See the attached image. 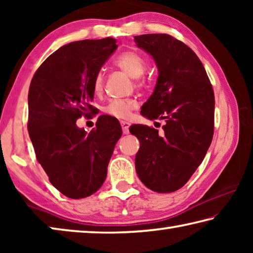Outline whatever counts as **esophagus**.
Segmentation results:
<instances>
[{"label": "esophagus", "instance_id": "esophagus-1", "mask_svg": "<svg viewBox=\"0 0 253 253\" xmlns=\"http://www.w3.org/2000/svg\"><path fill=\"white\" fill-rule=\"evenodd\" d=\"M121 125H122V128H123L124 134H128V131H129V123L125 122V121H122Z\"/></svg>", "mask_w": 253, "mask_h": 253}]
</instances>
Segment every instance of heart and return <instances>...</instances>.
Wrapping results in <instances>:
<instances>
[{
	"label": "heart",
	"instance_id": "1",
	"mask_svg": "<svg viewBox=\"0 0 253 253\" xmlns=\"http://www.w3.org/2000/svg\"><path fill=\"white\" fill-rule=\"evenodd\" d=\"M115 63H116L119 69H122L132 79L142 78L145 71H146V62H145V60L138 53L131 52V51H127V52L119 54L116 60H115ZM102 87H104V75H102V72H98L95 79H93V91H95V93H99L102 91ZM135 107L136 101L132 99H114L109 101L105 110L110 116L119 119H125L129 116L130 111Z\"/></svg>",
	"mask_w": 253,
	"mask_h": 253
}]
</instances>
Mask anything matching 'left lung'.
Returning a JSON list of instances; mask_svg holds the SVG:
<instances>
[{"label": "left lung", "instance_id": "obj_1", "mask_svg": "<svg viewBox=\"0 0 253 253\" xmlns=\"http://www.w3.org/2000/svg\"><path fill=\"white\" fill-rule=\"evenodd\" d=\"M134 41L152 55L158 70L155 89L140 114L166 123L162 135L146 125L129 127L140 143L136 172L149 190L170 193L185 185L211 145L213 89L202 62L183 42L162 33L142 34Z\"/></svg>", "mask_w": 253, "mask_h": 253}]
</instances>
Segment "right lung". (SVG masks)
Segmentation results:
<instances>
[{
    "label": "right lung",
    "instance_id": "obj_1",
    "mask_svg": "<svg viewBox=\"0 0 253 253\" xmlns=\"http://www.w3.org/2000/svg\"><path fill=\"white\" fill-rule=\"evenodd\" d=\"M116 40L71 42L39 67L30 84L28 130L50 183L70 199H84L104 184L115 145L123 134L114 117L101 115L89 132L77 119L95 114L93 79L117 49Z\"/></svg>",
    "mask_w": 253,
    "mask_h": 253
}]
</instances>
